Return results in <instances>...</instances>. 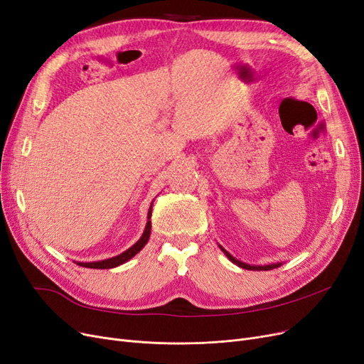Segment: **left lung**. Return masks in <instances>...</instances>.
Returning <instances> with one entry per match:
<instances>
[{
  "instance_id": "left-lung-1",
  "label": "left lung",
  "mask_w": 364,
  "mask_h": 364,
  "mask_svg": "<svg viewBox=\"0 0 364 364\" xmlns=\"http://www.w3.org/2000/svg\"><path fill=\"white\" fill-rule=\"evenodd\" d=\"M219 247H220V250L226 255V258L230 259L231 262H234L235 265H238V267H241V268H246V270H255V272H268V270H273V268H277V267H280L282 265V262H276V264H267V265H250V264H246V262H243V261H238L237 258H234L232 255L228 252V250H225L220 245H219Z\"/></svg>"
}]
</instances>
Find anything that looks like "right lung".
I'll use <instances>...</instances> for the list:
<instances>
[{"label":"right lung","instance_id":"1","mask_svg":"<svg viewBox=\"0 0 364 364\" xmlns=\"http://www.w3.org/2000/svg\"><path fill=\"white\" fill-rule=\"evenodd\" d=\"M151 211H153V203H151L150 208H148L145 230H144L141 238L132 247H129L123 253H119V255H117V257H112L109 259L96 261V262H76V264L80 265V267H87V268H97V270H106V268H114V267H118L121 264L127 262L129 259H132L134 255L144 249V246L148 243V238H150V234H151V220H150L151 219Z\"/></svg>","mask_w":364,"mask_h":364}]
</instances>
